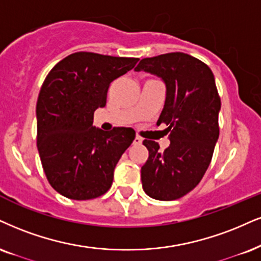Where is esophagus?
I'll list each match as a JSON object with an SVG mask.
<instances>
[{
	"instance_id": "1",
	"label": "esophagus",
	"mask_w": 261,
	"mask_h": 261,
	"mask_svg": "<svg viewBox=\"0 0 261 261\" xmlns=\"http://www.w3.org/2000/svg\"><path fill=\"white\" fill-rule=\"evenodd\" d=\"M141 143H143V139H141V138L140 137H136V138H134V140H133V144H134V145H140V144Z\"/></svg>"
}]
</instances>
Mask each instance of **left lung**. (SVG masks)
Returning a JSON list of instances; mask_svg holds the SVG:
<instances>
[{"instance_id":"left-lung-1","label":"left lung","mask_w":261,"mask_h":261,"mask_svg":"<svg viewBox=\"0 0 261 261\" xmlns=\"http://www.w3.org/2000/svg\"><path fill=\"white\" fill-rule=\"evenodd\" d=\"M140 70L166 83L157 124L165 123L170 133V145L163 152L156 141H143L149 159L141 167V182L151 198L173 201L192 191L208 169L219 138L220 96L209 66L186 53L144 58L136 67Z\"/></svg>"}]
</instances>
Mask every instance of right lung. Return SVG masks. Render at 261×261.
<instances>
[{"label":"right lung","instance_id":"right-lung-1","mask_svg":"<svg viewBox=\"0 0 261 261\" xmlns=\"http://www.w3.org/2000/svg\"><path fill=\"white\" fill-rule=\"evenodd\" d=\"M138 60L77 52L60 60L44 79L36 105L37 149L48 182L60 195L86 201L111 188L115 167L136 132L96 129L93 116L106 105L111 82Z\"/></svg>","mask_w":261,"mask_h":261}]
</instances>
